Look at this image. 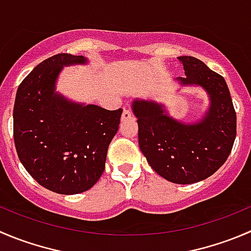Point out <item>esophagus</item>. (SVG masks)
<instances>
[{
    "label": "esophagus",
    "instance_id": "34e87169",
    "mask_svg": "<svg viewBox=\"0 0 251 251\" xmlns=\"http://www.w3.org/2000/svg\"><path fill=\"white\" fill-rule=\"evenodd\" d=\"M132 118V114L128 109H124L123 111V115H121V121H126V120H130Z\"/></svg>",
    "mask_w": 251,
    "mask_h": 251
}]
</instances>
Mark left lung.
Wrapping results in <instances>:
<instances>
[{"instance_id": "1", "label": "left lung", "mask_w": 251, "mask_h": 251, "mask_svg": "<svg viewBox=\"0 0 251 251\" xmlns=\"http://www.w3.org/2000/svg\"><path fill=\"white\" fill-rule=\"evenodd\" d=\"M177 60L185 77L175 82L206 92L210 104L205 114L184 123L152 99L137 98L131 106L138 123V145L148 164L168 181L185 185L205 180L225 164L237 135V115L222 76L193 56Z\"/></svg>"}]
</instances>
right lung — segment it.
Masks as SVG:
<instances>
[{
  "mask_svg": "<svg viewBox=\"0 0 251 251\" xmlns=\"http://www.w3.org/2000/svg\"><path fill=\"white\" fill-rule=\"evenodd\" d=\"M87 64L84 56L70 53L46 58L19 84L14 101L19 160L41 186L62 195L83 193L98 181L123 114L70 100L56 91L64 67Z\"/></svg>",
  "mask_w": 251,
  "mask_h": 251,
  "instance_id": "1",
  "label": "right lung"
}]
</instances>
